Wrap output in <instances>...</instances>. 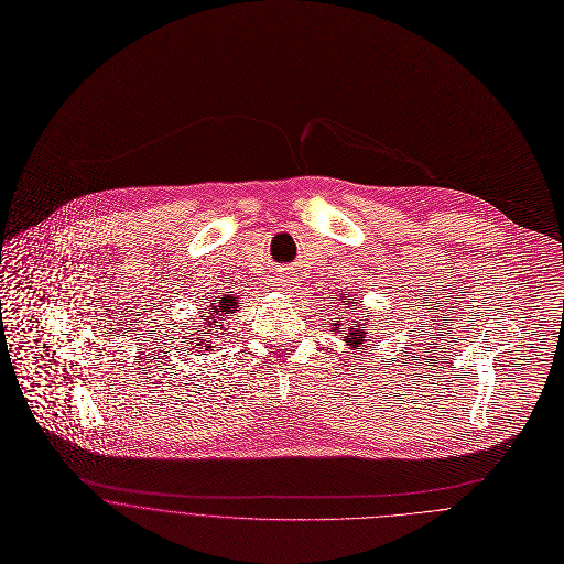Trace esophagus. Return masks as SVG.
I'll list each match as a JSON object with an SVG mask.
<instances>
[{"label": "esophagus", "mask_w": 564, "mask_h": 564, "mask_svg": "<svg viewBox=\"0 0 564 564\" xmlns=\"http://www.w3.org/2000/svg\"><path fill=\"white\" fill-rule=\"evenodd\" d=\"M276 285H279V290H281V292L290 294V292H294V290H296V279H294L292 274H283V276H279V279H276Z\"/></svg>", "instance_id": "obj_1"}]
</instances>
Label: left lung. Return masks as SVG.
Instances as JSON below:
<instances>
[{
    "instance_id": "obj_1",
    "label": "left lung",
    "mask_w": 564,
    "mask_h": 564,
    "mask_svg": "<svg viewBox=\"0 0 564 564\" xmlns=\"http://www.w3.org/2000/svg\"><path fill=\"white\" fill-rule=\"evenodd\" d=\"M341 303H344V305H350V303H352V299H348V294H344V296H341ZM352 307H355V305H352ZM337 322H341V317L333 319V330H339V326H341V324H337ZM344 341H346V346H348V348L361 350L359 346H361V344H366V324H359L357 328L348 326V333L344 335Z\"/></svg>"
}]
</instances>
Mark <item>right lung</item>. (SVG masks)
Wrapping results in <instances>:
<instances>
[{
	"instance_id": "right-lung-1",
	"label": "right lung",
	"mask_w": 564,
	"mask_h": 564,
	"mask_svg": "<svg viewBox=\"0 0 564 564\" xmlns=\"http://www.w3.org/2000/svg\"><path fill=\"white\" fill-rule=\"evenodd\" d=\"M238 307H240V303H238V299L234 296V294H225L223 299H220V303H209V307H205V312L203 315L198 317V322H200V326L203 328H216V326H220L223 328V324H216L218 322V317H227L229 313H238ZM196 339V344L192 346V348H198V352L200 355H205L207 350H212L214 346L212 344H207L203 337H194Z\"/></svg>"
}]
</instances>
